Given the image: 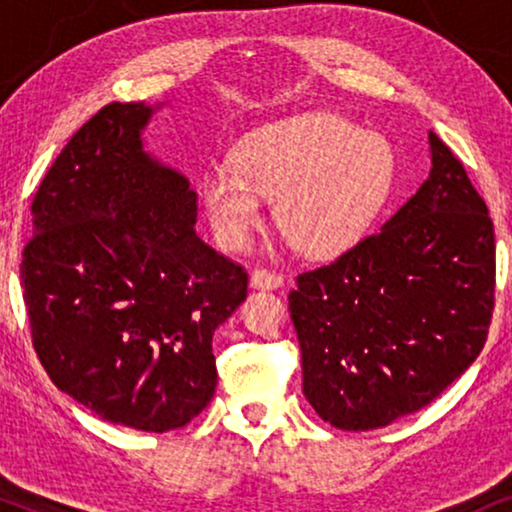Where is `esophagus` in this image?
I'll use <instances>...</instances> for the list:
<instances>
[{
  "label": "esophagus",
  "instance_id": "obj_1",
  "mask_svg": "<svg viewBox=\"0 0 512 512\" xmlns=\"http://www.w3.org/2000/svg\"><path fill=\"white\" fill-rule=\"evenodd\" d=\"M249 282L254 289H279L284 284V275L282 272L268 270V268H256L251 270Z\"/></svg>",
  "mask_w": 512,
  "mask_h": 512
}]
</instances>
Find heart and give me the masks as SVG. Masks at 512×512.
<instances>
[{
    "label": "heart",
    "mask_w": 512,
    "mask_h": 512,
    "mask_svg": "<svg viewBox=\"0 0 512 512\" xmlns=\"http://www.w3.org/2000/svg\"><path fill=\"white\" fill-rule=\"evenodd\" d=\"M235 160L200 179L209 226L228 249H242L261 223V198H277V228L293 249L338 254L366 233L394 181L387 139L326 111L249 132Z\"/></svg>",
    "instance_id": "b5f03b06"
}]
</instances>
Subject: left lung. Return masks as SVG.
Masks as SVG:
<instances>
[{
  "label": "left lung",
  "instance_id": "obj_1",
  "mask_svg": "<svg viewBox=\"0 0 512 512\" xmlns=\"http://www.w3.org/2000/svg\"><path fill=\"white\" fill-rule=\"evenodd\" d=\"M431 174L331 263L303 270L289 310L303 394L335 429H380L443 394L487 340L494 223L461 160L429 132Z\"/></svg>",
  "mask_w": 512,
  "mask_h": 512
}]
</instances>
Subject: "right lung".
Segmentation results:
<instances>
[{
  "instance_id": "add662e5",
  "label": "right lung",
  "mask_w": 512,
  "mask_h": 512,
  "mask_svg": "<svg viewBox=\"0 0 512 512\" xmlns=\"http://www.w3.org/2000/svg\"><path fill=\"white\" fill-rule=\"evenodd\" d=\"M151 114L111 102L69 139L32 200L20 279L55 387L104 422L163 433L212 401L214 331L249 277L195 235L188 179L144 151Z\"/></svg>"
}]
</instances>
